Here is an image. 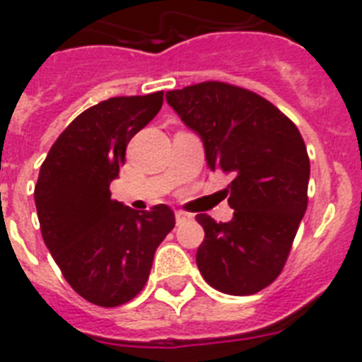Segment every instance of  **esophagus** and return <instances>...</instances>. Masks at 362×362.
Returning a JSON list of instances; mask_svg holds the SVG:
<instances>
[{
	"mask_svg": "<svg viewBox=\"0 0 362 362\" xmlns=\"http://www.w3.org/2000/svg\"><path fill=\"white\" fill-rule=\"evenodd\" d=\"M175 218H177V224H182V222H185V220H189L191 215L185 211H177L175 213Z\"/></svg>",
	"mask_w": 362,
	"mask_h": 362,
	"instance_id": "34e87169",
	"label": "esophagus"
}]
</instances>
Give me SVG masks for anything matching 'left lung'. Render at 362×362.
Instances as JSON below:
<instances>
[{
	"instance_id": "1",
	"label": "left lung",
	"mask_w": 362,
	"mask_h": 362,
	"mask_svg": "<svg viewBox=\"0 0 362 362\" xmlns=\"http://www.w3.org/2000/svg\"><path fill=\"white\" fill-rule=\"evenodd\" d=\"M165 100L200 136L209 169L231 177L233 218L197 215L206 233L197 266L222 293H257L282 272L306 213L310 158L303 136L268 100L222 81L169 90Z\"/></svg>"
}]
</instances>
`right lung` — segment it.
I'll use <instances>...</instances> for the list:
<instances>
[{
	"label": "right lung",
	"instance_id": "1",
	"mask_svg": "<svg viewBox=\"0 0 362 362\" xmlns=\"http://www.w3.org/2000/svg\"><path fill=\"white\" fill-rule=\"evenodd\" d=\"M162 103L158 90L89 107L59 134L40 169L34 200L43 242L72 290L96 306L115 308L136 297L156 247L175 228L165 204L134 211L109 191L127 144Z\"/></svg>",
	"mask_w": 362,
	"mask_h": 362
}]
</instances>
